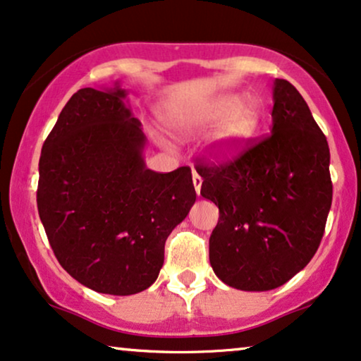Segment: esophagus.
Wrapping results in <instances>:
<instances>
[{"label": "esophagus", "mask_w": 361, "mask_h": 361, "mask_svg": "<svg viewBox=\"0 0 361 361\" xmlns=\"http://www.w3.org/2000/svg\"><path fill=\"white\" fill-rule=\"evenodd\" d=\"M201 183H203L201 176L196 171H193V185H195V190H196V193H198V195H200V191H201Z\"/></svg>", "instance_id": "obj_1"}]
</instances>
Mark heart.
<instances>
[{
	"label": "heart",
	"instance_id": "b5f03b06",
	"mask_svg": "<svg viewBox=\"0 0 361 361\" xmlns=\"http://www.w3.org/2000/svg\"><path fill=\"white\" fill-rule=\"evenodd\" d=\"M209 140V155L228 160L241 153L252 140L261 125V105L252 97L228 94L214 102L185 112L176 118L178 132H190L218 123Z\"/></svg>",
	"mask_w": 361,
	"mask_h": 361
}]
</instances>
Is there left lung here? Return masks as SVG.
Instances as JSON below:
<instances>
[{
  "label": "left lung",
  "mask_w": 361,
  "mask_h": 361,
  "mask_svg": "<svg viewBox=\"0 0 361 361\" xmlns=\"http://www.w3.org/2000/svg\"><path fill=\"white\" fill-rule=\"evenodd\" d=\"M271 133L234 160L196 171L219 208L209 262L224 284L264 292L286 284L319 249L331 206L330 150L289 80L272 87Z\"/></svg>",
  "instance_id": "left-lung-1"
}]
</instances>
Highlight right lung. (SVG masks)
I'll use <instances>...</instances> for the list:
<instances>
[{"label":"right lung","mask_w":361,"mask_h":361,"mask_svg":"<svg viewBox=\"0 0 361 361\" xmlns=\"http://www.w3.org/2000/svg\"><path fill=\"white\" fill-rule=\"evenodd\" d=\"M127 90H77L42 145L37 211L57 261L100 294L157 281L165 241L196 201L188 166L148 170L147 137Z\"/></svg>","instance_id":"1"}]
</instances>
